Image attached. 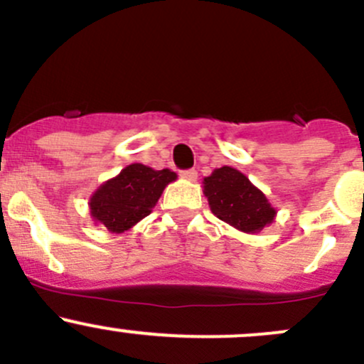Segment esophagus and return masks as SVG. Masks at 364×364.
<instances>
[{
  "mask_svg": "<svg viewBox=\"0 0 364 364\" xmlns=\"http://www.w3.org/2000/svg\"><path fill=\"white\" fill-rule=\"evenodd\" d=\"M181 177L187 182H194L198 178V171L196 170H183V171H181Z\"/></svg>",
  "mask_w": 364,
  "mask_h": 364,
  "instance_id": "obj_1",
  "label": "esophagus"
}]
</instances>
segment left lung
Returning <instances> with one entry per match:
<instances>
[{
    "instance_id": "8db88e82",
    "label": "left lung",
    "mask_w": 364,
    "mask_h": 364,
    "mask_svg": "<svg viewBox=\"0 0 364 364\" xmlns=\"http://www.w3.org/2000/svg\"><path fill=\"white\" fill-rule=\"evenodd\" d=\"M203 194L215 217L243 233H259L275 220L277 210L237 168H215L203 178Z\"/></svg>"
}]
</instances>
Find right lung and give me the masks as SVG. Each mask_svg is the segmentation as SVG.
<instances>
[{"label": "right lung", "mask_w": 364, "mask_h": 364, "mask_svg": "<svg viewBox=\"0 0 364 364\" xmlns=\"http://www.w3.org/2000/svg\"><path fill=\"white\" fill-rule=\"evenodd\" d=\"M177 181V173L168 168L154 170L133 163L108 178L92 193L89 210L95 224H103L110 233L131 230L156 207L164 187Z\"/></svg>", "instance_id": "obj_1"}]
</instances>
